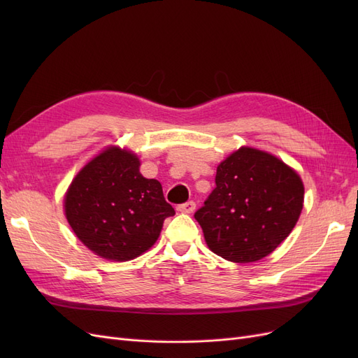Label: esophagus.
I'll use <instances>...</instances> for the list:
<instances>
[{"label":"esophagus","instance_id":"esophagus-1","mask_svg":"<svg viewBox=\"0 0 358 358\" xmlns=\"http://www.w3.org/2000/svg\"><path fill=\"white\" fill-rule=\"evenodd\" d=\"M178 210L182 213H192L194 210H196V203H194L192 200H189L187 203H182L178 206Z\"/></svg>","mask_w":358,"mask_h":358}]
</instances>
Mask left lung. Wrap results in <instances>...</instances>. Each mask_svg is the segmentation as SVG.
Here are the masks:
<instances>
[{"instance_id":"8db88e82","label":"left lung","mask_w":358,"mask_h":358,"mask_svg":"<svg viewBox=\"0 0 358 358\" xmlns=\"http://www.w3.org/2000/svg\"><path fill=\"white\" fill-rule=\"evenodd\" d=\"M215 183L194 218L216 255L234 263L257 262L294 229L305 188L276 157L242 148L218 166Z\"/></svg>"}]
</instances>
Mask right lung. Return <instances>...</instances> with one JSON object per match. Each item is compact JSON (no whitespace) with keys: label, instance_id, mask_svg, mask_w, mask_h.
Instances as JSON below:
<instances>
[{"label":"right lung","instance_id":"obj_1","mask_svg":"<svg viewBox=\"0 0 358 358\" xmlns=\"http://www.w3.org/2000/svg\"><path fill=\"white\" fill-rule=\"evenodd\" d=\"M138 158L119 148L106 149L71 182L66 216L76 236L107 259L127 262L143 254L175 215L161 183L138 171Z\"/></svg>","mask_w":358,"mask_h":358}]
</instances>
